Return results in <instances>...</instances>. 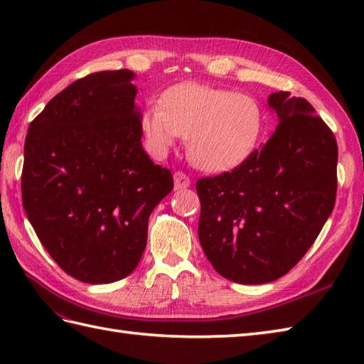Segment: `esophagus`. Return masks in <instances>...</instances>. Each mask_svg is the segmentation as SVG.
Wrapping results in <instances>:
<instances>
[{"instance_id": "obj_1", "label": "esophagus", "mask_w": 364, "mask_h": 364, "mask_svg": "<svg viewBox=\"0 0 364 364\" xmlns=\"http://www.w3.org/2000/svg\"><path fill=\"white\" fill-rule=\"evenodd\" d=\"M173 183H175V191L186 189L191 186V180L186 173L183 172H175L173 173Z\"/></svg>"}]
</instances>
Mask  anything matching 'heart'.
<instances>
[{
    "label": "heart",
    "instance_id": "1",
    "mask_svg": "<svg viewBox=\"0 0 364 364\" xmlns=\"http://www.w3.org/2000/svg\"><path fill=\"white\" fill-rule=\"evenodd\" d=\"M264 115L252 95L188 82L168 89L161 105H149L141 127L156 156L188 137V154L205 172L241 166L259 142Z\"/></svg>",
    "mask_w": 364,
    "mask_h": 364
}]
</instances>
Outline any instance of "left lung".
<instances>
[{"mask_svg": "<svg viewBox=\"0 0 364 364\" xmlns=\"http://www.w3.org/2000/svg\"><path fill=\"white\" fill-rule=\"evenodd\" d=\"M278 125L231 172L202 178L198 239L213 267L241 284L274 282L297 264L336 198L338 145L305 98L275 92Z\"/></svg>", "mask_w": 364, "mask_h": 364, "instance_id": "left-lung-1", "label": "left lung"}]
</instances>
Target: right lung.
I'll return each instance as SVG.
<instances>
[{
	"instance_id": "add662e5",
	"label": "right lung",
	"mask_w": 364,
	"mask_h": 364,
	"mask_svg": "<svg viewBox=\"0 0 364 364\" xmlns=\"http://www.w3.org/2000/svg\"><path fill=\"white\" fill-rule=\"evenodd\" d=\"M131 70L72 82L31 122L23 208L45 250L84 283H112L137 267L149 218L173 189L142 146Z\"/></svg>"
}]
</instances>
